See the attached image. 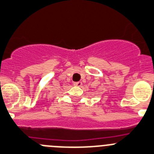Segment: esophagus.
I'll return each instance as SVG.
<instances>
[{"instance_id": "1", "label": "esophagus", "mask_w": 154, "mask_h": 154, "mask_svg": "<svg viewBox=\"0 0 154 154\" xmlns=\"http://www.w3.org/2000/svg\"><path fill=\"white\" fill-rule=\"evenodd\" d=\"M73 85L75 86H79V87H81L82 85V82H73Z\"/></svg>"}]
</instances>
